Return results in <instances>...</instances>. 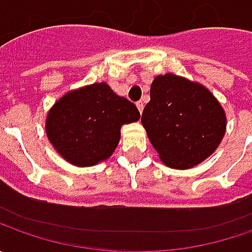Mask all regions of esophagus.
<instances>
[{"label":"esophagus","instance_id":"34e87169","mask_svg":"<svg viewBox=\"0 0 252 252\" xmlns=\"http://www.w3.org/2000/svg\"><path fill=\"white\" fill-rule=\"evenodd\" d=\"M136 106H137V109H139L141 113V112H143V108H144V103H143L141 101H137L136 102Z\"/></svg>","mask_w":252,"mask_h":252}]
</instances>
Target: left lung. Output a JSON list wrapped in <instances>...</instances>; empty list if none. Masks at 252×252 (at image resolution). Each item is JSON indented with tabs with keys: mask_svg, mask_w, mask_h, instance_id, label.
I'll list each match as a JSON object with an SVG mask.
<instances>
[{
	"mask_svg": "<svg viewBox=\"0 0 252 252\" xmlns=\"http://www.w3.org/2000/svg\"><path fill=\"white\" fill-rule=\"evenodd\" d=\"M141 125L165 165L188 169L218 149L226 133V113L202 84L168 73L151 84Z\"/></svg>",
	"mask_w": 252,
	"mask_h": 252,
	"instance_id": "1",
	"label": "left lung"
}]
</instances>
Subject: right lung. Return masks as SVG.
<instances>
[{"mask_svg": "<svg viewBox=\"0 0 252 252\" xmlns=\"http://www.w3.org/2000/svg\"><path fill=\"white\" fill-rule=\"evenodd\" d=\"M139 119L133 102L106 83H96L67 92L54 103L46 118V134L64 160L91 167L111 157L122 126Z\"/></svg>", "mask_w": 252, "mask_h": 252, "instance_id": "obj_1", "label": "right lung"}]
</instances>
